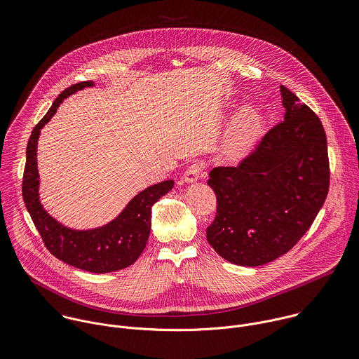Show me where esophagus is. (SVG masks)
Instances as JSON below:
<instances>
[{"label":"esophagus","mask_w":359,"mask_h":359,"mask_svg":"<svg viewBox=\"0 0 359 359\" xmlns=\"http://www.w3.org/2000/svg\"><path fill=\"white\" fill-rule=\"evenodd\" d=\"M201 172H203V166H201L200 163H191V165L186 169V172H184V175H183V179H184V182H187V183H193V182H196V180L200 177Z\"/></svg>","instance_id":"obj_1"}]
</instances>
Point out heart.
<instances>
[{"label":"heart","instance_id":"heart-1","mask_svg":"<svg viewBox=\"0 0 359 359\" xmlns=\"http://www.w3.org/2000/svg\"><path fill=\"white\" fill-rule=\"evenodd\" d=\"M262 130L260 116L251 109H245L236 119L227 142V151L231 156H240L257 140Z\"/></svg>","mask_w":359,"mask_h":359}]
</instances>
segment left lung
<instances>
[{"mask_svg": "<svg viewBox=\"0 0 359 359\" xmlns=\"http://www.w3.org/2000/svg\"><path fill=\"white\" fill-rule=\"evenodd\" d=\"M284 121L237 168H215L217 213L208 241L227 262L257 267L290 251L328 194L327 136L320 118L284 85Z\"/></svg>", "mask_w": 359, "mask_h": 359, "instance_id": "left-lung-1", "label": "left lung"}]
</instances>
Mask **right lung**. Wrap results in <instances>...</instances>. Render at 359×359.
<instances>
[{
  "mask_svg": "<svg viewBox=\"0 0 359 359\" xmlns=\"http://www.w3.org/2000/svg\"><path fill=\"white\" fill-rule=\"evenodd\" d=\"M89 86H93L92 81L67 88L34 128L27 146L22 197L25 208L50 254L79 270L104 274L126 269L139 259L150 234L151 206L173 189L175 182L165 180L146 187L126 204L118 217L96 229H69L48 215L39 201L36 144L41 129L55 115L65 97Z\"/></svg>",
  "mask_w": 359,
  "mask_h": 359,
  "instance_id": "right-lung-1",
  "label": "right lung"
}]
</instances>
